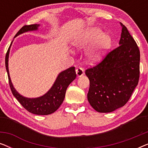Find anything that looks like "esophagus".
<instances>
[{
    "label": "esophagus",
    "instance_id": "obj_1",
    "mask_svg": "<svg viewBox=\"0 0 148 148\" xmlns=\"http://www.w3.org/2000/svg\"><path fill=\"white\" fill-rule=\"evenodd\" d=\"M76 74L77 77H82V75H84V71L82 68L79 67L76 69Z\"/></svg>",
    "mask_w": 148,
    "mask_h": 148
}]
</instances>
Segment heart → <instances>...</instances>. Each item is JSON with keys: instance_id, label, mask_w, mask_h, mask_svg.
<instances>
[{"instance_id": "1", "label": "heart", "mask_w": 148, "mask_h": 148, "mask_svg": "<svg viewBox=\"0 0 148 148\" xmlns=\"http://www.w3.org/2000/svg\"><path fill=\"white\" fill-rule=\"evenodd\" d=\"M92 43L87 53V60L94 64L104 58L110 48L112 40L108 34L103 33L100 28L94 27L84 30L73 41V45L77 48H85Z\"/></svg>"}]
</instances>
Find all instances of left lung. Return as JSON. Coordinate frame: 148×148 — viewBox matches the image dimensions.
<instances>
[{
	"mask_svg": "<svg viewBox=\"0 0 148 148\" xmlns=\"http://www.w3.org/2000/svg\"><path fill=\"white\" fill-rule=\"evenodd\" d=\"M120 24L119 46L86 71L90 80L88 102L98 112H111L124 106L138 84L140 52L128 29Z\"/></svg>",
	"mask_w": 148,
	"mask_h": 148,
	"instance_id": "left-lung-1",
	"label": "left lung"
}]
</instances>
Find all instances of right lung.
Listing matches in <instances>:
<instances>
[{"label":"right lung","mask_w":148,"mask_h":148,"mask_svg":"<svg viewBox=\"0 0 148 148\" xmlns=\"http://www.w3.org/2000/svg\"><path fill=\"white\" fill-rule=\"evenodd\" d=\"M40 27V24H33L29 25H24L16 34L15 38L25 32L36 31ZM11 42L5 56V66L7 69L9 86L12 94L19 101L20 104L29 112L38 115H48L55 112L59 108L65 97L66 90L69 84L76 77V73L74 66L60 72L58 75L55 82L51 88L43 96L35 98H29L24 97L19 94L14 88L12 84L9 71V56L11 49Z\"/></svg>","instance_id":"1"}]
</instances>
